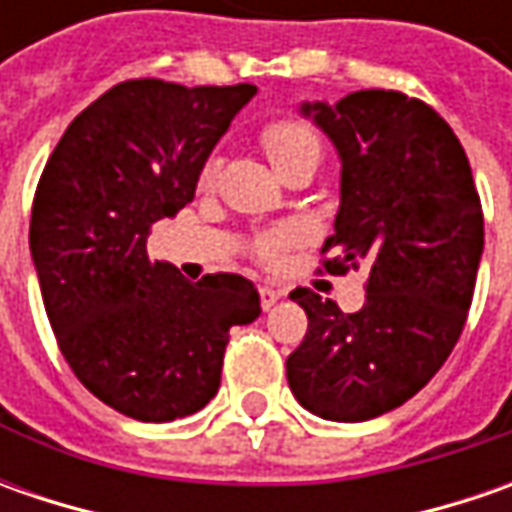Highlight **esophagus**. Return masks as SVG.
<instances>
[{
    "instance_id": "esophagus-1",
    "label": "esophagus",
    "mask_w": 512,
    "mask_h": 512,
    "mask_svg": "<svg viewBox=\"0 0 512 512\" xmlns=\"http://www.w3.org/2000/svg\"><path fill=\"white\" fill-rule=\"evenodd\" d=\"M259 299H262V307H265V310H270V307H273L276 302H279V299H282V293L265 285V287H259Z\"/></svg>"
}]
</instances>
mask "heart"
<instances>
[{
  "label": "heart",
  "instance_id": "b5f03b06",
  "mask_svg": "<svg viewBox=\"0 0 512 512\" xmlns=\"http://www.w3.org/2000/svg\"><path fill=\"white\" fill-rule=\"evenodd\" d=\"M259 145H262L270 165L276 168L279 176H285L296 168H305V165L316 168L322 159V142H319L316 130L305 122H299V119H276V122L265 125L259 133ZM210 182H213V168H205L202 185H210ZM282 245H285V236H276V233L265 236L256 247V256L270 262Z\"/></svg>",
  "mask_w": 512,
  "mask_h": 512
}]
</instances>
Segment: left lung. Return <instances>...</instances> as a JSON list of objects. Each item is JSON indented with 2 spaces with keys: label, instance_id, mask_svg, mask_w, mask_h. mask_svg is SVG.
<instances>
[{
  "label": "left lung",
  "instance_id": "8db88e82",
  "mask_svg": "<svg viewBox=\"0 0 512 512\" xmlns=\"http://www.w3.org/2000/svg\"><path fill=\"white\" fill-rule=\"evenodd\" d=\"M342 159L327 273L367 270L364 305L296 287L307 333L287 356L299 404L330 422H367L413 399L462 336L484 250V216L462 142L422 99L356 90L302 105Z\"/></svg>",
  "mask_w": 512,
  "mask_h": 512
}]
</instances>
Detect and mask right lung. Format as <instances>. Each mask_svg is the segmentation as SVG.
<instances>
[{
  "instance_id": "add662e5",
  "label": "right lung",
  "mask_w": 512,
  "mask_h": 512,
  "mask_svg": "<svg viewBox=\"0 0 512 512\" xmlns=\"http://www.w3.org/2000/svg\"><path fill=\"white\" fill-rule=\"evenodd\" d=\"M256 85L130 79L82 110L33 196L30 256L59 350L90 393L139 422H173L219 390L230 327L262 307L253 282L190 285L150 262L159 219L193 202L199 173Z\"/></svg>"
}]
</instances>
